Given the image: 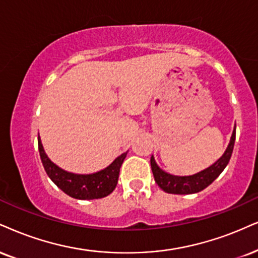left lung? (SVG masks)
Instances as JSON below:
<instances>
[{
	"label": "left lung",
	"mask_w": 258,
	"mask_h": 258,
	"mask_svg": "<svg viewBox=\"0 0 258 258\" xmlns=\"http://www.w3.org/2000/svg\"><path fill=\"white\" fill-rule=\"evenodd\" d=\"M234 141H236V129L232 134L230 145L225 152L224 155L219 159L215 164L209 166L201 172L192 174V176L186 177H178L172 174L164 172L160 167L155 163L154 158H151V166L152 172H153L155 183L167 194H176V195H186V194H195L202 191L207 186L211 185L217 178L220 176V173L227 166L230 161L232 152H233Z\"/></svg>",
	"instance_id": "obj_1"
}]
</instances>
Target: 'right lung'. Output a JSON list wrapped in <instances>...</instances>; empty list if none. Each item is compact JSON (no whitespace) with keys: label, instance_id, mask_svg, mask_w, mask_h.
I'll return each mask as SVG.
<instances>
[{"label":"right lung","instance_id":"add662e5","mask_svg":"<svg viewBox=\"0 0 258 258\" xmlns=\"http://www.w3.org/2000/svg\"><path fill=\"white\" fill-rule=\"evenodd\" d=\"M38 149H39V155L44 170L50 177V179L63 192H66L73 199L78 200H94L110 195L117 185L119 168L126 157V153L120 154L110 166L97 173L75 174L67 172V171L56 166L46 157L39 136H38Z\"/></svg>","mask_w":258,"mask_h":258}]
</instances>
